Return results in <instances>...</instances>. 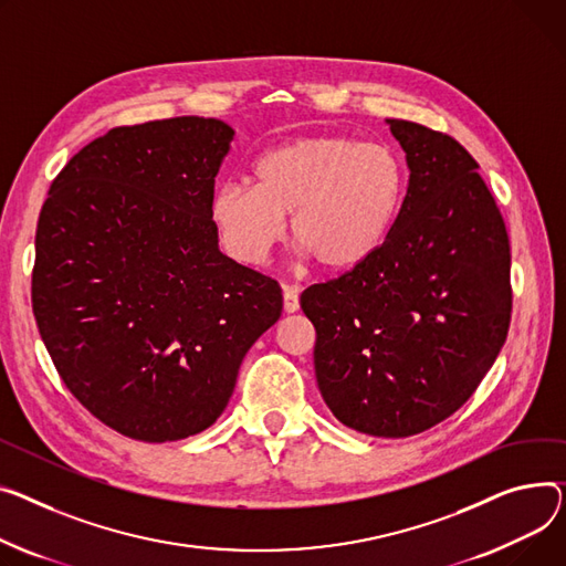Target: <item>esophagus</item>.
Returning <instances> with one entry per match:
<instances>
[{
	"label": "esophagus",
	"instance_id": "esophagus-1",
	"mask_svg": "<svg viewBox=\"0 0 566 566\" xmlns=\"http://www.w3.org/2000/svg\"><path fill=\"white\" fill-rule=\"evenodd\" d=\"M282 295H284V312L286 314H293V312L300 310V295H297V291H293L291 286H284Z\"/></svg>",
	"mask_w": 566,
	"mask_h": 566
}]
</instances>
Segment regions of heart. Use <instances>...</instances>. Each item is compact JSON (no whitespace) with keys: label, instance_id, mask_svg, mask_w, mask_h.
I'll return each instance as SVG.
<instances>
[{"label":"heart","instance_id":"obj_1","mask_svg":"<svg viewBox=\"0 0 566 566\" xmlns=\"http://www.w3.org/2000/svg\"><path fill=\"white\" fill-rule=\"evenodd\" d=\"M405 196V166L394 149L353 136H303L263 153L254 186L222 184L211 220L239 261L261 263L284 237L327 273H350L389 239Z\"/></svg>","mask_w":566,"mask_h":566}]
</instances>
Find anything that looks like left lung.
<instances>
[{"label": "left lung", "mask_w": 566, "mask_h": 566, "mask_svg": "<svg viewBox=\"0 0 566 566\" xmlns=\"http://www.w3.org/2000/svg\"><path fill=\"white\" fill-rule=\"evenodd\" d=\"M409 184L385 245L310 286L321 396L344 426L400 439L455 413L496 361L512 316L510 239L475 159L443 132L389 120Z\"/></svg>", "instance_id": "obj_1"}]
</instances>
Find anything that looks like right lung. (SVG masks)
Instances as JSON below:
<instances>
[{
  "mask_svg": "<svg viewBox=\"0 0 566 566\" xmlns=\"http://www.w3.org/2000/svg\"><path fill=\"white\" fill-rule=\"evenodd\" d=\"M234 129L181 116L113 127L50 186L31 305L61 380L97 421L164 443L228 407L282 289L218 250L211 198Z\"/></svg>",
  "mask_w": 566,
  "mask_h": 566,
  "instance_id": "1",
  "label": "right lung"
}]
</instances>
